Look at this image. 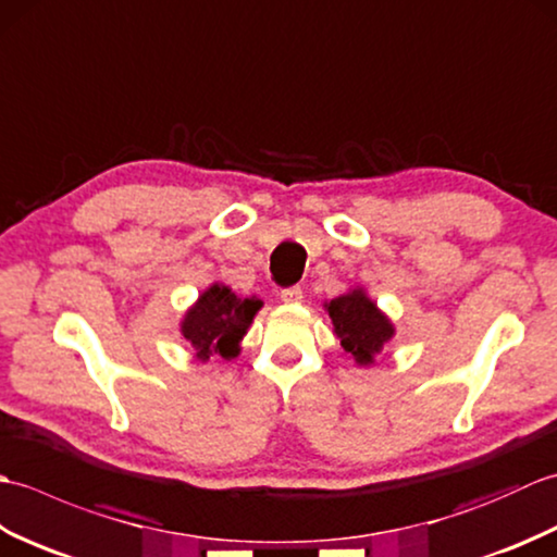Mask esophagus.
Returning <instances> with one entry per match:
<instances>
[{
	"label": "esophagus",
	"mask_w": 557,
	"mask_h": 557,
	"mask_svg": "<svg viewBox=\"0 0 557 557\" xmlns=\"http://www.w3.org/2000/svg\"><path fill=\"white\" fill-rule=\"evenodd\" d=\"M280 299L285 304H299L304 299V289L301 287H287L280 292Z\"/></svg>",
	"instance_id": "obj_1"
}]
</instances>
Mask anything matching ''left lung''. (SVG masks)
<instances>
[{"mask_svg":"<svg viewBox=\"0 0 557 557\" xmlns=\"http://www.w3.org/2000/svg\"><path fill=\"white\" fill-rule=\"evenodd\" d=\"M325 309L333 318L335 335L342 347L357 359V363H373V359L383 354L385 342L395 333L387 318L359 289L325 304Z\"/></svg>","mask_w":557,"mask_h":557,"instance_id":"8db88e82","label":"left lung"}]
</instances>
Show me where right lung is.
I'll return each instance as SVG.
<instances>
[{"label":"right lung","instance_id":"right-lung-1","mask_svg":"<svg viewBox=\"0 0 557 557\" xmlns=\"http://www.w3.org/2000/svg\"><path fill=\"white\" fill-rule=\"evenodd\" d=\"M258 309V299H239L230 287L212 285L186 313L182 335L198 359L206 361L212 354L232 359L239 354V339L246 335Z\"/></svg>","mask_w":557,"mask_h":557}]
</instances>
